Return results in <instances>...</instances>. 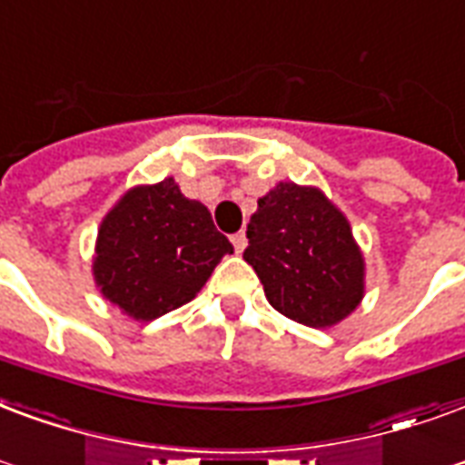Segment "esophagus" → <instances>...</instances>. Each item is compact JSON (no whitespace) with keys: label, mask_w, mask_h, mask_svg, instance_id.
I'll return each instance as SVG.
<instances>
[{"label":"esophagus","mask_w":465,"mask_h":465,"mask_svg":"<svg viewBox=\"0 0 465 465\" xmlns=\"http://www.w3.org/2000/svg\"><path fill=\"white\" fill-rule=\"evenodd\" d=\"M232 243H233V249H236V253H242V251L246 249L249 239H246V233L239 232V233H233V236H232Z\"/></svg>","instance_id":"obj_1"}]
</instances>
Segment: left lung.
I'll return each instance as SVG.
<instances>
[{"label":"left lung","instance_id":"1","mask_svg":"<svg viewBox=\"0 0 465 465\" xmlns=\"http://www.w3.org/2000/svg\"><path fill=\"white\" fill-rule=\"evenodd\" d=\"M243 259L268 302L308 328H330L364 295V259L350 222L318 187L278 182L246 229Z\"/></svg>","mask_w":465,"mask_h":465}]
</instances>
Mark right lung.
<instances>
[{"label": "right lung", "mask_w": 465, "mask_h": 465, "mask_svg": "<svg viewBox=\"0 0 465 465\" xmlns=\"http://www.w3.org/2000/svg\"><path fill=\"white\" fill-rule=\"evenodd\" d=\"M226 253L233 246L209 209L167 177L133 187L105 214L93 278L105 301L147 322L192 301Z\"/></svg>", "instance_id": "1"}]
</instances>
